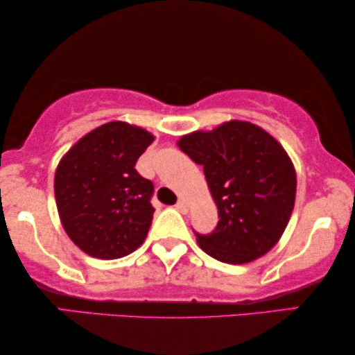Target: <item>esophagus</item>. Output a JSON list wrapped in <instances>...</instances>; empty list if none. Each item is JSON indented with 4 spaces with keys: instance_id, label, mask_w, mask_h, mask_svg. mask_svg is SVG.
<instances>
[{
    "instance_id": "1",
    "label": "esophagus",
    "mask_w": 355,
    "mask_h": 355,
    "mask_svg": "<svg viewBox=\"0 0 355 355\" xmlns=\"http://www.w3.org/2000/svg\"><path fill=\"white\" fill-rule=\"evenodd\" d=\"M176 210H179L181 213H187L189 211V205L186 203V200H178Z\"/></svg>"
}]
</instances>
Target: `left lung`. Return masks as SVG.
<instances>
[{
    "label": "left lung",
    "instance_id": "left-lung-1",
    "mask_svg": "<svg viewBox=\"0 0 355 355\" xmlns=\"http://www.w3.org/2000/svg\"><path fill=\"white\" fill-rule=\"evenodd\" d=\"M179 148L202 164L218 208L210 234H197L203 252L223 263H249L276 245L295 202V169L278 140L249 121L196 130Z\"/></svg>",
    "mask_w": 355,
    "mask_h": 355
}]
</instances>
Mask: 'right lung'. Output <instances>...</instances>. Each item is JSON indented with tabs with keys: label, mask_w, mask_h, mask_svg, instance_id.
<instances>
[{
	"label": "right lung",
	"mask_w": 355,
	"mask_h": 355,
	"mask_svg": "<svg viewBox=\"0 0 355 355\" xmlns=\"http://www.w3.org/2000/svg\"><path fill=\"white\" fill-rule=\"evenodd\" d=\"M153 140L148 130L111 121L61 158L55 173L58 213L66 234L87 255L121 259L144 244L155 211L153 184L135 163Z\"/></svg>",
	"instance_id": "1"
}]
</instances>
